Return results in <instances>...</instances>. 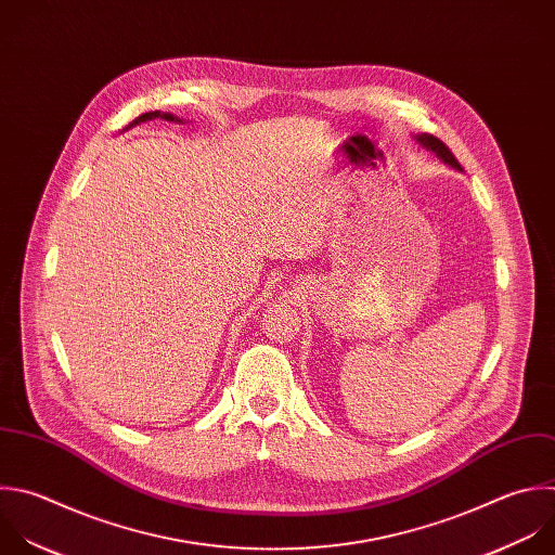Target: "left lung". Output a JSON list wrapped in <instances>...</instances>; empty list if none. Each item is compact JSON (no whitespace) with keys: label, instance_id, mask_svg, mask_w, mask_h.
<instances>
[{"label":"left lung","instance_id":"8db88e82","mask_svg":"<svg viewBox=\"0 0 555 555\" xmlns=\"http://www.w3.org/2000/svg\"><path fill=\"white\" fill-rule=\"evenodd\" d=\"M423 147H427V150H431L440 160H444L447 165H451V167H455V169H462L460 167V163H457V158L453 156V152L438 139V137H434V134H427V132H423V134H416L414 137Z\"/></svg>","mask_w":555,"mask_h":555}]
</instances>
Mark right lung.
<instances>
[{"instance_id":"1","label":"right lung","mask_w":555,"mask_h":555,"mask_svg":"<svg viewBox=\"0 0 555 555\" xmlns=\"http://www.w3.org/2000/svg\"><path fill=\"white\" fill-rule=\"evenodd\" d=\"M156 117H160V119H167V121H180L178 117H173V115H169V113L150 111V113H143V115H139L137 119H132V121H130V126H126V130H128V128H132V126H137V124H141V121H147V119H156Z\"/></svg>"}]
</instances>
